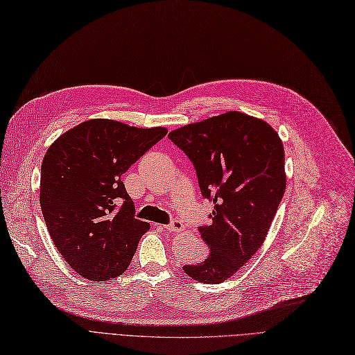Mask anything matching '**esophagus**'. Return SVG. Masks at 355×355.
Returning <instances> with one entry per match:
<instances>
[{"label":"esophagus","instance_id":"34e87169","mask_svg":"<svg viewBox=\"0 0 355 355\" xmlns=\"http://www.w3.org/2000/svg\"><path fill=\"white\" fill-rule=\"evenodd\" d=\"M165 228L168 230V231H171V232H178V231H182L184 230V225H182V222L180 220V219H173L169 222L168 225H165Z\"/></svg>","mask_w":355,"mask_h":355}]
</instances>
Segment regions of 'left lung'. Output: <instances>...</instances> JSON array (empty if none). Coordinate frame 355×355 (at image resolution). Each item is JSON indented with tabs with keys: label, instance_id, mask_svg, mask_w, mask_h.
<instances>
[{
	"label": "left lung",
	"instance_id": "1",
	"mask_svg": "<svg viewBox=\"0 0 355 355\" xmlns=\"http://www.w3.org/2000/svg\"><path fill=\"white\" fill-rule=\"evenodd\" d=\"M168 137L187 155L202 196L214 203L212 222L199 227L211 252L182 270L199 282H224L263 244L282 200V141L268 123L237 111L177 128Z\"/></svg>",
	"mask_w": 355,
	"mask_h": 355
}]
</instances>
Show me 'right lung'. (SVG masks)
<instances>
[{"label":"right lung","mask_w":355,"mask_h":355,"mask_svg":"<svg viewBox=\"0 0 355 355\" xmlns=\"http://www.w3.org/2000/svg\"><path fill=\"white\" fill-rule=\"evenodd\" d=\"M166 133L98 118L51 144L39 202L52 241L83 278L108 281L127 270L149 224L136 219L121 175Z\"/></svg>","instance_id":"1"}]
</instances>
